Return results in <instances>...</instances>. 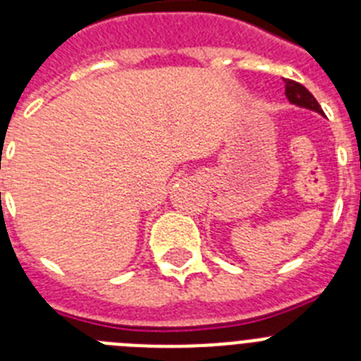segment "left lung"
Wrapping results in <instances>:
<instances>
[{"mask_svg": "<svg viewBox=\"0 0 361 361\" xmlns=\"http://www.w3.org/2000/svg\"><path fill=\"white\" fill-rule=\"evenodd\" d=\"M283 82H286V95H288L289 103L296 104V106L309 108V110H314L324 116V111H322V106L318 104V101L312 97V94L305 88L304 85L291 81V79H286Z\"/></svg>", "mask_w": 361, "mask_h": 361, "instance_id": "8db88e82", "label": "left lung"}]
</instances>
